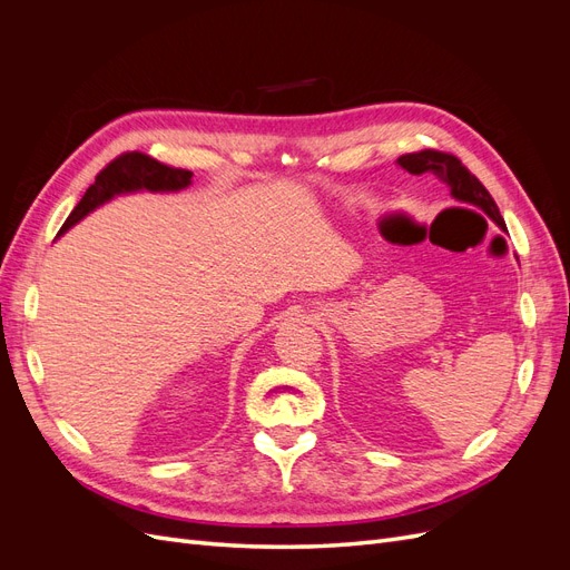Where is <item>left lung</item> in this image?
<instances>
[{
	"instance_id": "left-lung-1",
	"label": "left lung",
	"mask_w": 570,
	"mask_h": 570,
	"mask_svg": "<svg viewBox=\"0 0 570 570\" xmlns=\"http://www.w3.org/2000/svg\"><path fill=\"white\" fill-rule=\"evenodd\" d=\"M404 170L413 176L421 174H430L440 178L446 187H450V195L465 204V206H475V209L485 212L499 228L507 230L504 218L499 214L494 199L490 197V193L485 189L469 168H465L456 157L444 151H435V149H423V151H413V154H404V157L396 159Z\"/></svg>"
}]
</instances>
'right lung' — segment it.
Here are the masks:
<instances>
[{
    "label": "right lung",
    "instance_id": "right-lung-1",
    "mask_svg": "<svg viewBox=\"0 0 570 570\" xmlns=\"http://www.w3.org/2000/svg\"><path fill=\"white\" fill-rule=\"evenodd\" d=\"M189 185H193V170L164 166L140 151L120 154L105 170H99V176L88 187V193L82 195L71 216L66 218L57 237H61L78 220L99 209L101 204L111 202L114 197L132 193H180V189Z\"/></svg>",
    "mask_w": 570,
    "mask_h": 570
}]
</instances>
